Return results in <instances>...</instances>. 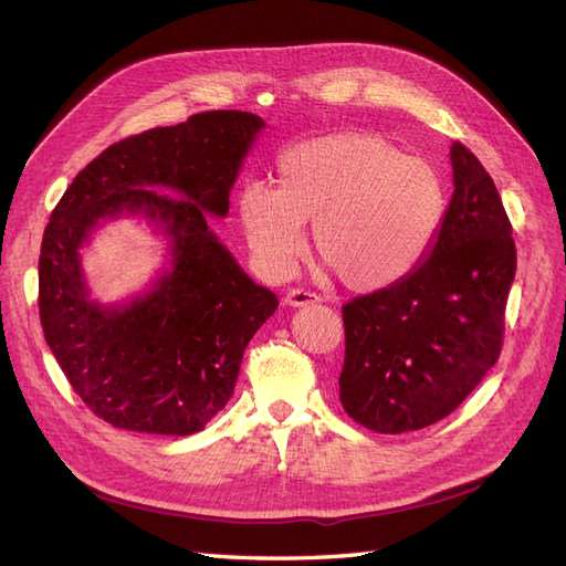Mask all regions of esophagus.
I'll return each mask as SVG.
<instances>
[{
    "label": "esophagus",
    "instance_id": "esophagus-1",
    "mask_svg": "<svg viewBox=\"0 0 566 566\" xmlns=\"http://www.w3.org/2000/svg\"><path fill=\"white\" fill-rule=\"evenodd\" d=\"M317 301H321V298H317L311 292H306V289H292V292L284 296V303H286V306H292V308L308 306V303H317Z\"/></svg>",
    "mask_w": 566,
    "mask_h": 566
}]
</instances>
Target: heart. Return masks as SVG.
<instances>
[{"label":"heart","instance_id":"heart-1","mask_svg":"<svg viewBox=\"0 0 566 566\" xmlns=\"http://www.w3.org/2000/svg\"><path fill=\"white\" fill-rule=\"evenodd\" d=\"M239 222L258 265L272 277L292 270L303 222L325 270L354 292L387 289L423 263L447 212L440 174L380 136L342 132L286 148L274 188L249 184Z\"/></svg>","mask_w":566,"mask_h":566}]
</instances>
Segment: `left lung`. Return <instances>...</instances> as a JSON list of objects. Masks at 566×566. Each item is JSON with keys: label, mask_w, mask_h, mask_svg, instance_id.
I'll return each mask as SVG.
<instances>
[{"label": "left lung", "mask_w": 566, "mask_h": 566, "mask_svg": "<svg viewBox=\"0 0 566 566\" xmlns=\"http://www.w3.org/2000/svg\"><path fill=\"white\" fill-rule=\"evenodd\" d=\"M454 193L430 253L409 277L342 308L339 399L382 434L421 430L452 413L502 349L516 274L512 224L485 167L449 145Z\"/></svg>", "instance_id": "obj_1"}]
</instances>
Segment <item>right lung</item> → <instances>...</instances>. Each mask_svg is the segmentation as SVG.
Here are the masks:
<instances>
[{"mask_svg":"<svg viewBox=\"0 0 566 566\" xmlns=\"http://www.w3.org/2000/svg\"><path fill=\"white\" fill-rule=\"evenodd\" d=\"M265 126L251 112L214 109L150 128L109 145L56 202L38 265L42 332L74 392L114 428L200 432L227 407L245 346L277 311V296L208 227V214L227 217ZM122 216L165 235L168 253L148 287L103 304L82 249Z\"/></svg>","mask_w":566,"mask_h":566,"instance_id":"right-lung-1","label":"right lung"}]
</instances>
